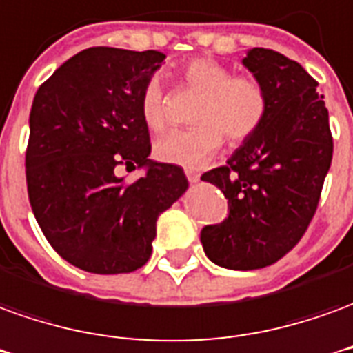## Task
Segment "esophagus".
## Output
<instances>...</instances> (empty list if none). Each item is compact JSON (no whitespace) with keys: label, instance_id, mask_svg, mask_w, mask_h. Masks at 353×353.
I'll return each mask as SVG.
<instances>
[{"label":"esophagus","instance_id":"34e87169","mask_svg":"<svg viewBox=\"0 0 353 353\" xmlns=\"http://www.w3.org/2000/svg\"><path fill=\"white\" fill-rule=\"evenodd\" d=\"M185 176H187V179H189V183H196V181L201 179V176H199L196 172H191V170H187V172H185Z\"/></svg>","mask_w":353,"mask_h":353}]
</instances>
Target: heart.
I'll return each mask as SVG.
<instances>
[{
	"label": "heart",
	"instance_id": "obj_1",
	"mask_svg": "<svg viewBox=\"0 0 353 353\" xmlns=\"http://www.w3.org/2000/svg\"><path fill=\"white\" fill-rule=\"evenodd\" d=\"M191 88L204 93L191 130H176L154 143L157 159L185 170L204 168L218 152L223 134L231 143H245L262 125L268 112V93L252 76H233L231 68L210 57H196L181 66ZM145 124L154 132L168 124L166 95L159 78L145 83L139 99Z\"/></svg>",
	"mask_w": 353,
	"mask_h": 353
}]
</instances>
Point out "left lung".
<instances>
[{"instance_id":"left-lung-1","label":"left lung","mask_w":353,"mask_h":353,"mask_svg":"<svg viewBox=\"0 0 353 353\" xmlns=\"http://www.w3.org/2000/svg\"><path fill=\"white\" fill-rule=\"evenodd\" d=\"M243 65L268 93V112L228 166L202 174L223 191L229 216L202 229L201 243L216 265L248 271L275 263L305 233L331 168L332 135L317 82L296 61L254 48Z\"/></svg>"}]
</instances>
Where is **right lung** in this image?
<instances>
[{
	"mask_svg": "<svg viewBox=\"0 0 353 353\" xmlns=\"http://www.w3.org/2000/svg\"><path fill=\"white\" fill-rule=\"evenodd\" d=\"M160 51L90 48L39 85L26 149L28 199L39 228L66 262L114 275L147 263L157 219L187 191L183 170L154 162L139 108ZM143 168L125 184L116 166Z\"/></svg>",
	"mask_w": 353,
	"mask_h": 353,
	"instance_id": "add662e5",
	"label": "right lung"
}]
</instances>
